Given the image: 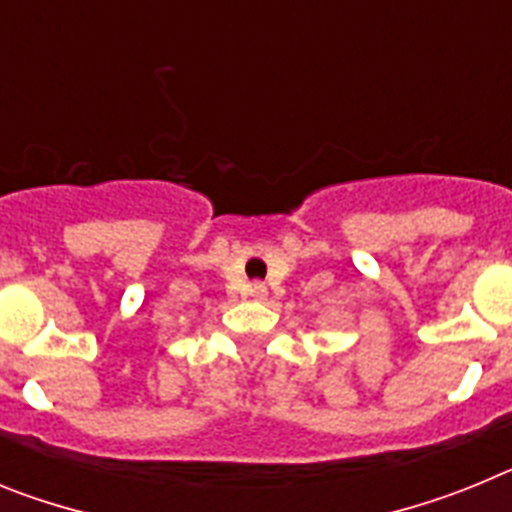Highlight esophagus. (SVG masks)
<instances>
[{
    "instance_id": "obj_1",
    "label": "esophagus",
    "mask_w": 512,
    "mask_h": 512,
    "mask_svg": "<svg viewBox=\"0 0 512 512\" xmlns=\"http://www.w3.org/2000/svg\"><path fill=\"white\" fill-rule=\"evenodd\" d=\"M248 292H251L253 300H264V297H266V284L253 282V284H251V289H248Z\"/></svg>"
}]
</instances>
